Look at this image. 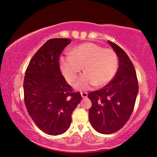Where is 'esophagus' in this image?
<instances>
[{"label": "esophagus", "mask_w": 157, "mask_h": 157, "mask_svg": "<svg viewBox=\"0 0 157 157\" xmlns=\"http://www.w3.org/2000/svg\"><path fill=\"white\" fill-rule=\"evenodd\" d=\"M80 94H81V96L83 98H86L88 97V94L86 92H81Z\"/></svg>", "instance_id": "esophagus-1"}]
</instances>
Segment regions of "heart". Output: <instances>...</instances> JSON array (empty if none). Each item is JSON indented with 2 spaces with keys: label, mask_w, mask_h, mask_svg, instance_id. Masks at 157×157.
I'll list each match as a JSON object with an SVG mask.
<instances>
[{
  "label": "heart",
  "mask_w": 157,
  "mask_h": 157,
  "mask_svg": "<svg viewBox=\"0 0 157 157\" xmlns=\"http://www.w3.org/2000/svg\"><path fill=\"white\" fill-rule=\"evenodd\" d=\"M82 67L85 73L76 81L75 88L86 90L94 85L102 86L110 82L117 72V56L112 49L85 42L61 58V72L69 83L75 81Z\"/></svg>",
  "instance_id": "obj_1"
}]
</instances>
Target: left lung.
Wrapping results in <instances>:
<instances>
[{
	"mask_svg": "<svg viewBox=\"0 0 157 157\" xmlns=\"http://www.w3.org/2000/svg\"><path fill=\"white\" fill-rule=\"evenodd\" d=\"M116 52L119 66L115 77L99 90L90 92L92 101L89 121L95 130L110 134L125 125L134 110L138 93L136 72L129 57L121 47L108 40Z\"/></svg>",
	"mask_w": 157,
	"mask_h": 157,
	"instance_id": "left-lung-1",
	"label": "left lung"
}]
</instances>
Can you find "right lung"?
I'll list each match as a JSON object with an SVG mask.
<instances>
[{"label":"right lung","mask_w":157,"mask_h":157,"mask_svg":"<svg viewBox=\"0 0 157 157\" xmlns=\"http://www.w3.org/2000/svg\"><path fill=\"white\" fill-rule=\"evenodd\" d=\"M71 40L52 39L33 56L23 81L24 101L37 127L52 136L62 134L71 123V115L81 101V95L61 74L59 57Z\"/></svg>","instance_id":"1"}]
</instances>
